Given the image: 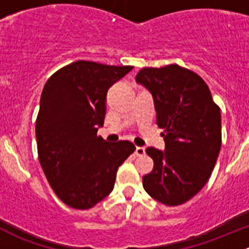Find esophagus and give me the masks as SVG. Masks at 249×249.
<instances>
[{"label":"esophagus","mask_w":249,"mask_h":249,"mask_svg":"<svg viewBox=\"0 0 249 249\" xmlns=\"http://www.w3.org/2000/svg\"><path fill=\"white\" fill-rule=\"evenodd\" d=\"M137 157H142V155L145 154V149L144 147H136V150H135Z\"/></svg>","instance_id":"1"}]
</instances>
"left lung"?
<instances>
[{
    "mask_svg": "<svg viewBox=\"0 0 249 249\" xmlns=\"http://www.w3.org/2000/svg\"><path fill=\"white\" fill-rule=\"evenodd\" d=\"M136 82L152 94L165 150L148 147L153 171L143 188L166 206L187 202L202 189L214 169L222 145L220 109L199 74L178 65L145 67Z\"/></svg>",
    "mask_w": 249,
    "mask_h": 249,
    "instance_id": "1",
    "label": "left lung"
}]
</instances>
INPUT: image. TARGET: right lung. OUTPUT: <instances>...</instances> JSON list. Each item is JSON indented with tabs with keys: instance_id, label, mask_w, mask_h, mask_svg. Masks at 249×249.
<instances>
[{
	"instance_id": "add662e5",
	"label": "right lung",
	"mask_w": 249,
	"mask_h": 249,
	"mask_svg": "<svg viewBox=\"0 0 249 249\" xmlns=\"http://www.w3.org/2000/svg\"><path fill=\"white\" fill-rule=\"evenodd\" d=\"M132 69L79 60L44 85L36 120L38 159L50 187L70 207L88 210L109 195L118 167L136 149L130 141L97 136L107 91Z\"/></svg>"
}]
</instances>
